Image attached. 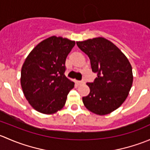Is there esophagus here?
I'll return each instance as SVG.
<instances>
[{"label":"esophagus","mask_w":150,"mask_h":150,"mask_svg":"<svg viewBox=\"0 0 150 150\" xmlns=\"http://www.w3.org/2000/svg\"><path fill=\"white\" fill-rule=\"evenodd\" d=\"M76 83H77V84L78 85H81V84H83V81H76Z\"/></svg>","instance_id":"34e87169"}]
</instances>
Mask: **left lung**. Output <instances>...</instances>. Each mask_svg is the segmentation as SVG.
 <instances>
[{
	"label": "left lung",
	"instance_id": "1",
	"mask_svg": "<svg viewBox=\"0 0 150 150\" xmlns=\"http://www.w3.org/2000/svg\"><path fill=\"white\" fill-rule=\"evenodd\" d=\"M89 57L92 71L97 73L93 83H87L90 93L83 97L85 107L104 115L117 110L126 99L133 83L132 67L114 43L104 38L76 42Z\"/></svg>",
	"mask_w": 150,
	"mask_h": 150
}]
</instances>
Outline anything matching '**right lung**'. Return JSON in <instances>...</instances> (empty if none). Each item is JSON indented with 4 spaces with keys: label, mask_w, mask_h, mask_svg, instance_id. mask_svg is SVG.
I'll use <instances>...</instances> for the list:
<instances>
[{
    "label": "right lung",
    "mask_w": 150,
    "mask_h": 150,
    "mask_svg": "<svg viewBox=\"0 0 150 150\" xmlns=\"http://www.w3.org/2000/svg\"><path fill=\"white\" fill-rule=\"evenodd\" d=\"M75 42L51 36L29 54L21 71L25 98L39 112L53 114L64 106L75 83L64 75L66 58Z\"/></svg>",
    "instance_id": "1"
}]
</instances>
